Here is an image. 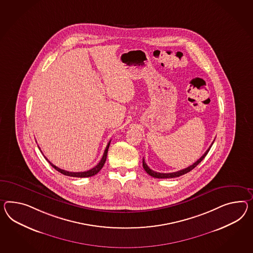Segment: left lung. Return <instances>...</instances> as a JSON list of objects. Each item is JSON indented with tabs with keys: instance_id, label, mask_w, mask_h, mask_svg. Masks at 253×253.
I'll return each instance as SVG.
<instances>
[{
	"instance_id": "8db88e82",
	"label": "left lung",
	"mask_w": 253,
	"mask_h": 253,
	"mask_svg": "<svg viewBox=\"0 0 253 253\" xmlns=\"http://www.w3.org/2000/svg\"><path fill=\"white\" fill-rule=\"evenodd\" d=\"M214 141L212 142L211 144V146L209 147V149L205 152V154L202 156L201 158L197 161V162H195L193 165H191V166H189L187 168L183 169H181V170H178V171H175V172H169V173H162V172H157V171H154V170H152L151 169H149V166L146 164V162L144 161V159H143V168L144 169L147 171V173L148 174L150 175V176H152V177H154V178H159V179H166V178H175V177H179V176H181V175L185 174V173H187L189 171H191L193 169H195L200 162L205 159V157L207 156V154L208 153V151L210 150L211 149V147H212V145H213V143Z\"/></svg>"
}]
</instances>
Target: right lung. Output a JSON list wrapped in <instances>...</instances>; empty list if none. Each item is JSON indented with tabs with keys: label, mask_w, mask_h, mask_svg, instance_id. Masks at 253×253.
Listing matches in <instances>:
<instances>
[{
	"label": "right lung",
	"mask_w": 253,
	"mask_h": 253,
	"mask_svg": "<svg viewBox=\"0 0 253 253\" xmlns=\"http://www.w3.org/2000/svg\"><path fill=\"white\" fill-rule=\"evenodd\" d=\"M110 141L108 142L107 144V146H106V148H105V150H104V155L102 157V159H101V161L99 162L97 165L95 166V167H93V168L91 169H89V170H86V171H81V172H72V171H68V170H65V169H61L58 168L57 166H55L54 164H52L51 162H49L46 158L45 159L48 162V163L51 165L53 168L55 169H57L58 171H59L60 173H62V174L67 175V176H71V177H78V178H84V177H91V176H93V175L97 174L98 172L101 170V169L103 168V166L104 165V163H105V161H106V157H107V152H108V149H109V146H110Z\"/></svg>",
	"instance_id": "obj_1"
}]
</instances>
